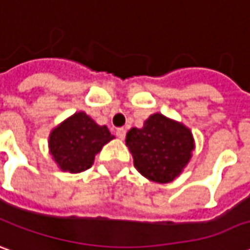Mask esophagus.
Instances as JSON below:
<instances>
[{
  "label": "esophagus",
  "mask_w": 250,
  "mask_h": 250,
  "mask_svg": "<svg viewBox=\"0 0 250 250\" xmlns=\"http://www.w3.org/2000/svg\"><path fill=\"white\" fill-rule=\"evenodd\" d=\"M116 135H118L120 139H125V128H118V130H116Z\"/></svg>",
  "instance_id": "1"
}]
</instances>
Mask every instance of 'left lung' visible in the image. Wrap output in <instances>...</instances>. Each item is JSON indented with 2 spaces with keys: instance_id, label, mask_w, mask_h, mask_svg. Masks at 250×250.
I'll return each mask as SVG.
<instances>
[{
  "instance_id": "8db88e82",
  "label": "left lung",
  "mask_w": 250,
  "mask_h": 250,
  "mask_svg": "<svg viewBox=\"0 0 250 250\" xmlns=\"http://www.w3.org/2000/svg\"><path fill=\"white\" fill-rule=\"evenodd\" d=\"M134 166L141 175L156 183H168L189 164L196 142L189 127L161 113H153L142 128L132 127L125 135Z\"/></svg>"
}]
</instances>
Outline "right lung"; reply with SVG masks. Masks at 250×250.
<instances>
[{
    "label": "right lung",
    "instance_id": "1",
    "mask_svg": "<svg viewBox=\"0 0 250 250\" xmlns=\"http://www.w3.org/2000/svg\"><path fill=\"white\" fill-rule=\"evenodd\" d=\"M115 138L106 125H97L79 111L62 120L49 134V153L62 172L79 174L89 169L104 145Z\"/></svg>",
    "mask_w": 250,
    "mask_h": 250
}]
</instances>
